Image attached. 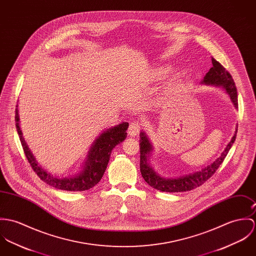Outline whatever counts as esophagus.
I'll list each match as a JSON object with an SVG mask.
<instances>
[{
    "mask_svg": "<svg viewBox=\"0 0 256 256\" xmlns=\"http://www.w3.org/2000/svg\"><path fill=\"white\" fill-rule=\"evenodd\" d=\"M140 128H142V124H140V122H132L130 124V126H128V136H138V134L140 132Z\"/></svg>",
    "mask_w": 256,
    "mask_h": 256,
    "instance_id": "obj_1",
    "label": "esophagus"
}]
</instances>
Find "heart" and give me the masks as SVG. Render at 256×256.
<instances>
[{"instance_id": "heart-1", "label": "heart", "mask_w": 256, "mask_h": 256, "mask_svg": "<svg viewBox=\"0 0 256 256\" xmlns=\"http://www.w3.org/2000/svg\"><path fill=\"white\" fill-rule=\"evenodd\" d=\"M170 72V66H163V68H160L157 72H156V76L158 78H163L165 76H167ZM182 78V74H176L174 76V80H180V78Z\"/></svg>"}]
</instances>
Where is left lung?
Wrapping results in <instances>:
<instances>
[{"mask_svg": "<svg viewBox=\"0 0 256 256\" xmlns=\"http://www.w3.org/2000/svg\"><path fill=\"white\" fill-rule=\"evenodd\" d=\"M212 68L209 72L205 74L203 80L201 82L202 84L206 86H215L222 87L227 94H228L230 101L232 102L234 106L238 108V93L236 87L232 76L228 74L227 70L214 58H212ZM238 128V126H236ZM238 128L234 136L232 138L230 142H228L227 147L222 152L221 156L217 158L213 163L204 167L202 170L194 172L192 174H188L186 176H178V178H163L159 176L153 168L149 165L148 159L150 156V152L152 151L153 147L152 144L145 134V132H140V172L144 180L153 188L165 192H188L194 190L202 186L207 180H209L220 165L223 163L224 159L227 156L228 150L232 146V143L236 140Z\"/></svg>", "mask_w": 256, "mask_h": 256, "instance_id": "8db88e82", "label": "left lung"}]
</instances>
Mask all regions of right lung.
I'll list each match as a JSON object with an SVG mask.
<instances>
[{
  "label": "right lung",
  "instance_id": "right-lung-1",
  "mask_svg": "<svg viewBox=\"0 0 256 256\" xmlns=\"http://www.w3.org/2000/svg\"><path fill=\"white\" fill-rule=\"evenodd\" d=\"M18 107V106H16ZM16 126L22 142L24 154L29 164L37 176L49 186L68 192H84L96 186L102 178L110 160L111 152L116 145L124 142L126 138L128 122H122L103 132L93 142L86 159L82 170L72 176L58 178L44 170L35 160L20 128L18 110L16 109Z\"/></svg>",
  "mask_w": 256,
  "mask_h": 256
}]
</instances>
